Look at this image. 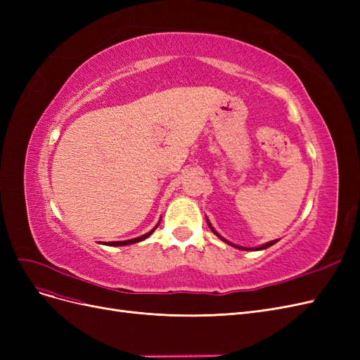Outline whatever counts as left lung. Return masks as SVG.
<instances>
[{
    "mask_svg": "<svg viewBox=\"0 0 360 360\" xmlns=\"http://www.w3.org/2000/svg\"><path fill=\"white\" fill-rule=\"evenodd\" d=\"M207 224H209V226H210V230H212V231H213V233H214V234H216V236H217V237H219V238H221V240H224V242H226V240H225V238H222V237H221V236H219V234H217V233H216V231H214V230H213V226H212V225H210V222H209V221H207ZM226 243H228V245H231V243H230V242H226ZM274 243H276V240H274V242H269V243H266V245H263V246H259V248H255V249H257V250H258V249H266V248H269V246H271V245H274ZM231 246H234V248H238V249H243V250H249V249H246V248H240V246H236V245H231Z\"/></svg>",
    "mask_w": 360,
    "mask_h": 360,
    "instance_id": "left-lung-1",
    "label": "left lung"
}]
</instances>
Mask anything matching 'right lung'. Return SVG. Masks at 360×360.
Here are the masks:
<instances>
[{
  "mask_svg": "<svg viewBox=\"0 0 360 360\" xmlns=\"http://www.w3.org/2000/svg\"><path fill=\"white\" fill-rule=\"evenodd\" d=\"M159 225V224H158ZM158 225L153 228V230H151L150 233H147V234H144V236H141V237H136V238H130V240H123V242H108L106 245L108 246H124V245H132V243H136V242H141V240H144V238H147L148 236H151V233H153L156 228H158Z\"/></svg>",
  "mask_w": 360,
  "mask_h": 360,
  "instance_id": "1",
  "label": "right lung"
}]
</instances>
